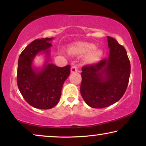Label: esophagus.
I'll list each match as a JSON object with an SVG mask.
<instances>
[{"label":"esophagus","mask_w":146,"mask_h":146,"mask_svg":"<svg viewBox=\"0 0 146 146\" xmlns=\"http://www.w3.org/2000/svg\"><path fill=\"white\" fill-rule=\"evenodd\" d=\"M78 71V67L74 65L72 66L71 68V70H70V72L72 73H74V72H76Z\"/></svg>","instance_id":"1"}]
</instances>
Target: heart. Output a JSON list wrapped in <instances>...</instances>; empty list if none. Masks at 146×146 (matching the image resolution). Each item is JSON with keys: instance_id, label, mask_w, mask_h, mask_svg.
<instances>
[{"instance_id": "1", "label": "heart", "mask_w": 146, "mask_h": 146, "mask_svg": "<svg viewBox=\"0 0 146 146\" xmlns=\"http://www.w3.org/2000/svg\"><path fill=\"white\" fill-rule=\"evenodd\" d=\"M96 46L93 44H83L77 49V52L79 54H87L86 62L88 63L95 62L100 60L102 56V52L99 49H95Z\"/></svg>"}]
</instances>
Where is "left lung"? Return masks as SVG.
<instances>
[{
    "instance_id": "1",
    "label": "left lung",
    "mask_w": 146,
    "mask_h": 146,
    "mask_svg": "<svg viewBox=\"0 0 146 146\" xmlns=\"http://www.w3.org/2000/svg\"><path fill=\"white\" fill-rule=\"evenodd\" d=\"M107 38L108 58L82 68L81 95L94 108H103L119 100L126 90L130 75V62L124 47L113 38Z\"/></svg>"
}]
</instances>
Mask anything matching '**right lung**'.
<instances>
[{
    "instance_id": "right-lung-1",
    "label": "right lung",
    "mask_w": 146,
    "mask_h": 146,
    "mask_svg": "<svg viewBox=\"0 0 146 146\" xmlns=\"http://www.w3.org/2000/svg\"><path fill=\"white\" fill-rule=\"evenodd\" d=\"M52 38L37 39L27 46L18 62L17 84L24 98L30 105L38 109L52 108L61 96L63 84L70 74V66L58 67L49 63L50 42ZM43 53L46 62L41 69L32 66L36 55Z\"/></svg>"
}]
</instances>
